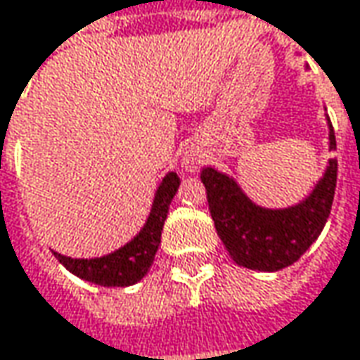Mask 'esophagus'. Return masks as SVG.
Here are the masks:
<instances>
[{
  "mask_svg": "<svg viewBox=\"0 0 360 360\" xmlns=\"http://www.w3.org/2000/svg\"><path fill=\"white\" fill-rule=\"evenodd\" d=\"M202 164H205V160H202L200 153H186L182 158V172H186V174H198Z\"/></svg>",
  "mask_w": 360,
  "mask_h": 360,
  "instance_id": "34e87169",
  "label": "esophagus"
}]
</instances>
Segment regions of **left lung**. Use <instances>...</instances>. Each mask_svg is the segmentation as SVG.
<instances>
[{
  "label": "left lung",
  "mask_w": 360,
  "mask_h": 360,
  "mask_svg": "<svg viewBox=\"0 0 360 360\" xmlns=\"http://www.w3.org/2000/svg\"><path fill=\"white\" fill-rule=\"evenodd\" d=\"M328 120V149H336L334 129ZM338 162L328 160L321 178L303 200L285 209L256 205L236 178L215 167H205L200 180L207 188L209 211L217 236L236 264L260 272H276L297 262L318 240L330 217L336 191Z\"/></svg>",
  "instance_id": "left-lung-1"
}]
</instances>
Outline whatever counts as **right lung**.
<instances>
[{
	"label": "right lung",
	"instance_id": "1",
	"mask_svg": "<svg viewBox=\"0 0 360 360\" xmlns=\"http://www.w3.org/2000/svg\"><path fill=\"white\" fill-rule=\"evenodd\" d=\"M178 186H180L178 174L167 172L155 191L151 211L145 219L143 227L133 240H129L115 252L98 258H71L55 252V258L71 274L100 287H131L139 283L153 264L155 252L162 242L167 209L174 194L178 193Z\"/></svg>",
	"mask_w": 360,
	"mask_h": 360
}]
</instances>
